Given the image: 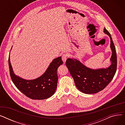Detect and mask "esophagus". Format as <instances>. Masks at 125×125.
<instances>
[{"label": "esophagus", "mask_w": 125, "mask_h": 125, "mask_svg": "<svg viewBox=\"0 0 125 125\" xmlns=\"http://www.w3.org/2000/svg\"><path fill=\"white\" fill-rule=\"evenodd\" d=\"M68 54H64L62 55V60L63 61V62H65L67 60V58L68 57Z\"/></svg>", "instance_id": "1"}]
</instances>
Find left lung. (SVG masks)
I'll return each instance as SVG.
<instances>
[{"mask_svg": "<svg viewBox=\"0 0 125 125\" xmlns=\"http://www.w3.org/2000/svg\"><path fill=\"white\" fill-rule=\"evenodd\" d=\"M104 32L110 39L112 55L111 62L107 68L92 69L84 66L75 59L68 58L66 65L73 77L76 88L85 94L97 93L105 88L113 80L117 68V58L115 46L109 32L104 28Z\"/></svg>", "mask_w": 125, "mask_h": 125, "instance_id": "left-lung-1", "label": "left lung"}]
</instances>
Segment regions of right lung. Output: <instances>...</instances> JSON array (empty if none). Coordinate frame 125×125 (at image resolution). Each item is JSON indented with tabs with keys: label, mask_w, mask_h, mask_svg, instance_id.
<instances>
[{
	"label": "right lung",
	"mask_w": 125,
	"mask_h": 125,
	"mask_svg": "<svg viewBox=\"0 0 125 125\" xmlns=\"http://www.w3.org/2000/svg\"><path fill=\"white\" fill-rule=\"evenodd\" d=\"M62 64L61 57L54 59L42 75L34 80H26L15 74L10 56L9 58L10 73L13 83L25 95L34 100L47 99L55 93L58 79L57 70Z\"/></svg>",
	"instance_id": "right-lung-1"
}]
</instances>
